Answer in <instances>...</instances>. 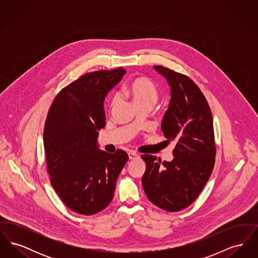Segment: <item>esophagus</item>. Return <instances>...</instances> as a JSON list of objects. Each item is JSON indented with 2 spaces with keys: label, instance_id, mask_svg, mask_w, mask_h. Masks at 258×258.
Segmentation results:
<instances>
[{
  "label": "esophagus",
  "instance_id": "1",
  "mask_svg": "<svg viewBox=\"0 0 258 258\" xmlns=\"http://www.w3.org/2000/svg\"><path fill=\"white\" fill-rule=\"evenodd\" d=\"M138 158H139V156H138L135 152H130V153H128V159H130V160H136V159H138Z\"/></svg>",
  "mask_w": 258,
  "mask_h": 258
}]
</instances>
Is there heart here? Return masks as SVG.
Wrapping results in <instances>:
<instances>
[{
    "mask_svg": "<svg viewBox=\"0 0 258 258\" xmlns=\"http://www.w3.org/2000/svg\"><path fill=\"white\" fill-rule=\"evenodd\" d=\"M134 99V102L137 107L143 105L154 106L159 99V90L156 84L146 77H139L135 79L125 90ZM119 94H115L111 99L110 107L113 108L119 101Z\"/></svg>",
    "mask_w": 258,
    "mask_h": 258,
    "instance_id": "b5f03b06",
    "label": "heart"
}]
</instances>
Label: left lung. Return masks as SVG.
<instances>
[{
	"label": "left lung",
	"mask_w": 258,
	"mask_h": 258,
	"mask_svg": "<svg viewBox=\"0 0 258 258\" xmlns=\"http://www.w3.org/2000/svg\"><path fill=\"white\" fill-rule=\"evenodd\" d=\"M154 68L171 87L161 131L166 142L174 141L176 145L170 162L141 156L146 162L142 184L153 204L178 212L196 201L214 169L217 149L213 116L205 96L188 76L162 66Z\"/></svg>",
	"instance_id": "obj_1"
}]
</instances>
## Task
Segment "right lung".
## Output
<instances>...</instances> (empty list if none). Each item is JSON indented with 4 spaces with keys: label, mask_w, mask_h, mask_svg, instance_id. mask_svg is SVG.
Wrapping results in <instances>:
<instances>
[{
    "label": "right lung",
    "mask_w": 258,
    "mask_h": 258,
    "mask_svg": "<svg viewBox=\"0 0 258 258\" xmlns=\"http://www.w3.org/2000/svg\"><path fill=\"white\" fill-rule=\"evenodd\" d=\"M125 73L123 68L84 74L62 88L50 106L43 145L50 183L63 204L92 216L110 204L117 178L128 160L118 149H98L105 126L103 100Z\"/></svg>",
    "instance_id": "1"
}]
</instances>
